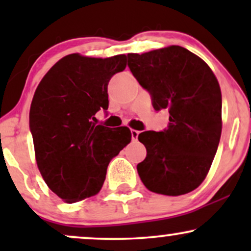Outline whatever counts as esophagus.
Masks as SVG:
<instances>
[{
	"label": "esophagus",
	"instance_id": "1",
	"mask_svg": "<svg viewBox=\"0 0 251 251\" xmlns=\"http://www.w3.org/2000/svg\"><path fill=\"white\" fill-rule=\"evenodd\" d=\"M131 134H132V140L135 142L138 139V135H139V131L137 129H131Z\"/></svg>",
	"mask_w": 251,
	"mask_h": 251
}]
</instances>
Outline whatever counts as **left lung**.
Masks as SVG:
<instances>
[{"label": "left lung", "instance_id": "1", "mask_svg": "<svg viewBox=\"0 0 251 251\" xmlns=\"http://www.w3.org/2000/svg\"><path fill=\"white\" fill-rule=\"evenodd\" d=\"M128 67L148 89L155 111L168 109L169 127L138 135L146 158L137 165L150 191L180 196L203 183L222 133V93L214 72L180 47L128 54Z\"/></svg>", "mask_w": 251, "mask_h": 251}]
</instances>
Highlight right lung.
<instances>
[{
  "instance_id": "1",
  "label": "right lung",
  "mask_w": 251,
  "mask_h": 251,
  "mask_svg": "<svg viewBox=\"0 0 251 251\" xmlns=\"http://www.w3.org/2000/svg\"><path fill=\"white\" fill-rule=\"evenodd\" d=\"M125 67V54H70L37 86L29 112L36 164L48 188L66 203L97 195L111 159L131 142L128 127L97 125L94 117L108 108L109 79Z\"/></svg>"
}]
</instances>
